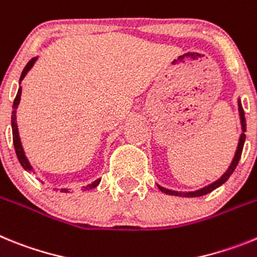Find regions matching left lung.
Masks as SVG:
<instances>
[{"instance_id":"left-lung-1","label":"left lung","mask_w":257,"mask_h":257,"mask_svg":"<svg viewBox=\"0 0 257 257\" xmlns=\"http://www.w3.org/2000/svg\"><path fill=\"white\" fill-rule=\"evenodd\" d=\"M238 106H239V115H240V124H242V131L246 132V117H244V111H243L242 108V104H240V101H238ZM244 140H246V135L244 133H242L239 137V144H238V147H236V153L235 155H234V159L233 162H231L230 167H229V169H227L226 172H225L224 175L221 176V177L218 178L217 181H215L213 184L208 185V186L203 187V189H200V190H196V191H190V193H178V191H173V190H168V189H164V187L159 186L158 185V187H159L160 190L163 191V193L166 194H169V195H176V196H186V198H194V196H202V195H206V194L211 193V191H213L215 189H217L218 186H221L224 182L227 181V178L230 177L231 173L234 172V169L236 168V166H238V162H239L240 159V155H242V150H243V145H244Z\"/></svg>"}]
</instances>
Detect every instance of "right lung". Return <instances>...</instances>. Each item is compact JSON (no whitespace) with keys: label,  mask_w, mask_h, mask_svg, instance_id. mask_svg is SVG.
Here are the masks:
<instances>
[{"label":"right lung","mask_w":257,"mask_h":257,"mask_svg":"<svg viewBox=\"0 0 257 257\" xmlns=\"http://www.w3.org/2000/svg\"><path fill=\"white\" fill-rule=\"evenodd\" d=\"M36 62V58H33V59H31L28 63H27V66L24 67L23 72H22V76H21V81L24 79V76L27 75V72L32 68L33 63ZM21 95H22V88H19V90H18L17 93V97H15L14 99V104H13V113H11V128H13V142H14V149H15V153H17V156H18V160H19V163L22 164V167H23L26 171H31L32 169V167H31V164L28 163V160H27L26 155H24V151H23V147H22V144H21V140H19V133H18V125H17V107L18 104H19V101H21ZM101 182V178L99 180H97V181H94L91 185H88V186L84 187V190H90V189H94V187L98 186V184ZM62 193H67L68 191V189H62Z\"/></svg>","instance_id":"add662e5"}]
</instances>
